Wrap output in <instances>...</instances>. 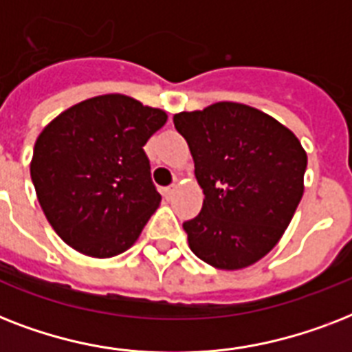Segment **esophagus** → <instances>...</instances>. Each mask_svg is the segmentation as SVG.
Here are the masks:
<instances>
[{"instance_id": "esophagus-1", "label": "esophagus", "mask_w": 352, "mask_h": 352, "mask_svg": "<svg viewBox=\"0 0 352 352\" xmlns=\"http://www.w3.org/2000/svg\"><path fill=\"white\" fill-rule=\"evenodd\" d=\"M175 190H177V186L164 188V190H162V195H164L166 199H171V197H173V193H175Z\"/></svg>"}]
</instances>
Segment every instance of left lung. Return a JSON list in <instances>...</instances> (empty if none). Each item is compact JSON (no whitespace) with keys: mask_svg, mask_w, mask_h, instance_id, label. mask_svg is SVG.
Instances as JSON below:
<instances>
[{"mask_svg":"<svg viewBox=\"0 0 352 352\" xmlns=\"http://www.w3.org/2000/svg\"><path fill=\"white\" fill-rule=\"evenodd\" d=\"M203 188L201 214L184 223L188 245L219 270H241L283 237L303 197L307 151L267 113L237 102L173 117Z\"/></svg>","mask_w":352,"mask_h":352,"instance_id":"8db88e82","label":"left lung"}]
</instances>
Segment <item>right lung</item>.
<instances>
[{
  "instance_id": "right-lung-1",
  "label": "right lung",
  "mask_w": 352,
  "mask_h": 352,
  "mask_svg": "<svg viewBox=\"0 0 352 352\" xmlns=\"http://www.w3.org/2000/svg\"><path fill=\"white\" fill-rule=\"evenodd\" d=\"M166 120L162 109L111 93L74 104L43 127L30 179L63 243L96 259L137 243L160 204L142 148Z\"/></svg>"
}]
</instances>
